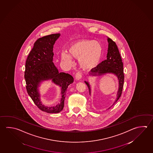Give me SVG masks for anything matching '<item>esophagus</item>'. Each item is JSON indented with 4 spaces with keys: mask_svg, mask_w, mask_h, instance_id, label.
<instances>
[{
    "mask_svg": "<svg viewBox=\"0 0 153 153\" xmlns=\"http://www.w3.org/2000/svg\"><path fill=\"white\" fill-rule=\"evenodd\" d=\"M75 79L76 80H80L81 78H82V75H81V73L80 72L76 73L75 74Z\"/></svg>",
    "mask_w": 153,
    "mask_h": 153,
    "instance_id": "obj_1",
    "label": "esophagus"
}]
</instances>
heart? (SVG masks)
Segmentation results:
<instances>
[{"mask_svg": "<svg viewBox=\"0 0 153 153\" xmlns=\"http://www.w3.org/2000/svg\"><path fill=\"white\" fill-rule=\"evenodd\" d=\"M68 54L61 53V59L68 66L73 64V58L79 60L81 68L85 71L94 69L100 63L102 58L103 48L99 42L93 40L82 39L71 45Z\"/></svg>", "mask_w": 153, "mask_h": 153, "instance_id": "obj_1", "label": "heart"}]
</instances>
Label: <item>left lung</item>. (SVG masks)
Returning <instances> with one entry per match:
<instances>
[{"label":"left lung","mask_w":153,"mask_h":153,"mask_svg":"<svg viewBox=\"0 0 153 153\" xmlns=\"http://www.w3.org/2000/svg\"><path fill=\"white\" fill-rule=\"evenodd\" d=\"M108 42L107 59L101 62L94 70H92L90 74L91 76H101L106 74H113L117 76L119 80V88L117 92V99L112 105L109 107L111 108L121 95L124 83V73L123 68V62L120 56L117 45L109 38H107ZM89 89V95H91V86L88 81H85Z\"/></svg>","instance_id":"1"}]
</instances>
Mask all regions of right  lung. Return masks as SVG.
<instances>
[{
	"label": "right lung",
	"instance_id": "right-lung-1",
	"mask_svg": "<svg viewBox=\"0 0 153 153\" xmlns=\"http://www.w3.org/2000/svg\"><path fill=\"white\" fill-rule=\"evenodd\" d=\"M60 34H52L38 39L34 44L25 64V76L28 94L36 106L48 113H58L63 109L67 89L73 78L68 73L59 72L53 63V46ZM51 79L61 87V100L56 106L48 107L42 103L39 87L43 80Z\"/></svg>",
	"mask_w": 153,
	"mask_h": 153
}]
</instances>
